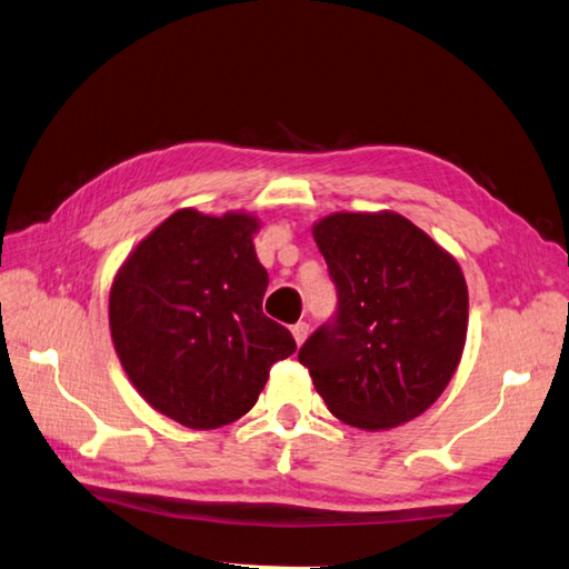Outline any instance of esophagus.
Here are the masks:
<instances>
[{
	"mask_svg": "<svg viewBox=\"0 0 569 569\" xmlns=\"http://www.w3.org/2000/svg\"><path fill=\"white\" fill-rule=\"evenodd\" d=\"M291 332H293V337H296V342H298V345H303V342L308 340L310 325H308V322H303V320H300V322H296V325H293Z\"/></svg>",
	"mask_w": 569,
	"mask_h": 569,
	"instance_id": "34e87169",
	"label": "esophagus"
}]
</instances>
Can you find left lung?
<instances>
[{"instance_id": "left-lung-1", "label": "left lung", "mask_w": 569, "mask_h": 569, "mask_svg": "<svg viewBox=\"0 0 569 569\" xmlns=\"http://www.w3.org/2000/svg\"><path fill=\"white\" fill-rule=\"evenodd\" d=\"M312 237L337 310L298 349L300 365L347 426L386 430L413 420L438 401L462 357V269L396 212H335Z\"/></svg>"}]
</instances>
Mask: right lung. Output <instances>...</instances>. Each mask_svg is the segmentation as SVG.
<instances>
[{"label":"right lung","mask_w":569,"mask_h":569,"mask_svg":"<svg viewBox=\"0 0 569 569\" xmlns=\"http://www.w3.org/2000/svg\"><path fill=\"white\" fill-rule=\"evenodd\" d=\"M257 217L178 210L131 251L110 291L119 361L159 413L192 430L222 428L257 403L269 369L296 352L261 303L269 273Z\"/></svg>","instance_id":"1"}]
</instances>
